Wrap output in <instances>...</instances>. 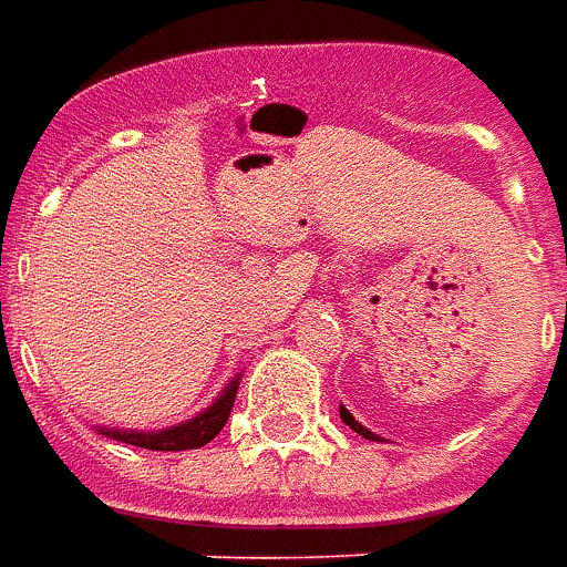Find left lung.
<instances>
[{
    "label": "left lung",
    "instance_id": "left-lung-1",
    "mask_svg": "<svg viewBox=\"0 0 567 567\" xmlns=\"http://www.w3.org/2000/svg\"><path fill=\"white\" fill-rule=\"evenodd\" d=\"M339 412H341V421H344V424H351V431L360 433V436H367V440H379V436H375L372 431H367V427H363L360 421H354V415H351V412H348L344 405H339Z\"/></svg>",
    "mask_w": 567,
    "mask_h": 567
}]
</instances>
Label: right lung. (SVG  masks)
<instances>
[{"label": "right lung", "mask_w": 567, "mask_h": 567, "mask_svg": "<svg viewBox=\"0 0 567 567\" xmlns=\"http://www.w3.org/2000/svg\"><path fill=\"white\" fill-rule=\"evenodd\" d=\"M235 393H238V379L228 384L226 391L219 393L213 405H207L200 415L183 421L176 427L167 431H112L103 427L100 433H106L112 440H122L127 445H140V449H152V452H186V449H200L216 436V433L226 427L228 415H231V405H235Z\"/></svg>", "instance_id": "right-lung-1"}]
</instances>
